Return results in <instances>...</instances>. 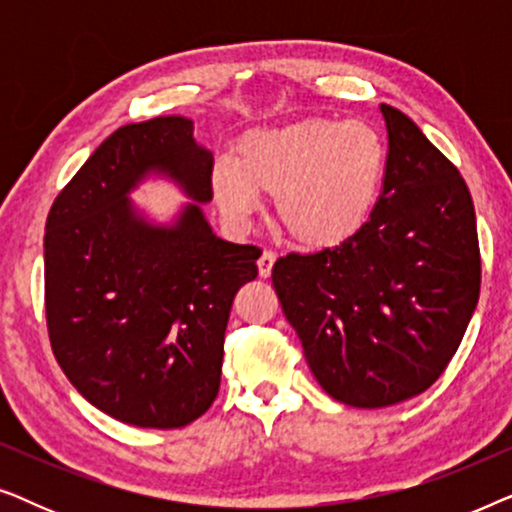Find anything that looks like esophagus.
Instances as JSON below:
<instances>
[{
    "label": "esophagus",
    "instance_id": "34e87169",
    "mask_svg": "<svg viewBox=\"0 0 512 512\" xmlns=\"http://www.w3.org/2000/svg\"><path fill=\"white\" fill-rule=\"evenodd\" d=\"M275 261H277L275 251L265 249L263 254H261V258H258V275H261V277H270L272 265H275Z\"/></svg>",
    "mask_w": 512,
    "mask_h": 512
}]
</instances>
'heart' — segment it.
<instances>
[{
  "instance_id": "obj_1",
  "label": "heart",
  "mask_w": 512,
  "mask_h": 512,
  "mask_svg": "<svg viewBox=\"0 0 512 512\" xmlns=\"http://www.w3.org/2000/svg\"><path fill=\"white\" fill-rule=\"evenodd\" d=\"M387 149L363 121L305 118L282 128L254 130L237 142L235 163L219 160L212 193L237 223L275 198L277 219L298 244L328 249L366 226L377 205Z\"/></svg>"
}]
</instances>
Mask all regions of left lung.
<instances>
[{
	"mask_svg": "<svg viewBox=\"0 0 512 512\" xmlns=\"http://www.w3.org/2000/svg\"><path fill=\"white\" fill-rule=\"evenodd\" d=\"M380 111L389 153L366 226L338 247L286 254L272 268L312 375L354 408H387L429 389L480 296L466 181L403 111Z\"/></svg>",
	"mask_w": 512,
	"mask_h": 512,
	"instance_id": "8db88e82",
	"label": "left lung"
}]
</instances>
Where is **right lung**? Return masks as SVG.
I'll return each mask as SVG.
<instances>
[{
    "label": "right lung",
    "mask_w": 512,
    "mask_h": 512,
    "mask_svg": "<svg viewBox=\"0 0 512 512\" xmlns=\"http://www.w3.org/2000/svg\"><path fill=\"white\" fill-rule=\"evenodd\" d=\"M212 151L193 121L158 116L118 128L55 198L46 221V324L76 391L118 422L179 429L221 384L235 293L261 249L212 233ZM151 171L196 202L172 227L146 222L127 193Z\"/></svg>",
    "instance_id": "obj_1"
}]
</instances>
